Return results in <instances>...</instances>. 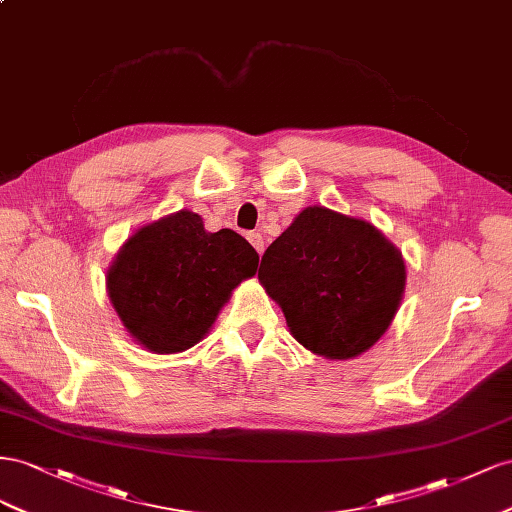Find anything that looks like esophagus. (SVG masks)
<instances>
[{
	"label": "esophagus",
	"mask_w": 512,
	"mask_h": 512,
	"mask_svg": "<svg viewBox=\"0 0 512 512\" xmlns=\"http://www.w3.org/2000/svg\"><path fill=\"white\" fill-rule=\"evenodd\" d=\"M248 242H251L253 244V248H255V251L261 255V253H264V236H261V233L259 231H253V233H248Z\"/></svg>",
	"instance_id": "1"
}]
</instances>
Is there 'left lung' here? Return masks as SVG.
Returning <instances> with one entry per match:
<instances>
[{
  "label": "left lung",
  "instance_id": "obj_1",
  "mask_svg": "<svg viewBox=\"0 0 512 512\" xmlns=\"http://www.w3.org/2000/svg\"><path fill=\"white\" fill-rule=\"evenodd\" d=\"M257 279L302 347L349 360L390 328L407 272L399 248L373 223L309 206L268 246Z\"/></svg>",
  "mask_w": 512,
  "mask_h": 512
}]
</instances>
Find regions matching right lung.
<instances>
[{"instance_id": "obj_1", "label": "right lung", "mask_w": 512, "mask_h": 512, "mask_svg": "<svg viewBox=\"0 0 512 512\" xmlns=\"http://www.w3.org/2000/svg\"><path fill=\"white\" fill-rule=\"evenodd\" d=\"M259 255L240 233L208 231L203 218L180 210L139 227L107 268V296L124 330L152 354L197 345L257 272Z\"/></svg>"}]
</instances>
